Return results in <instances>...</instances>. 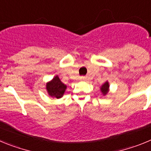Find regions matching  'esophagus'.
Listing matches in <instances>:
<instances>
[{
  "instance_id": "34e87169",
  "label": "esophagus",
  "mask_w": 151,
  "mask_h": 151,
  "mask_svg": "<svg viewBox=\"0 0 151 151\" xmlns=\"http://www.w3.org/2000/svg\"><path fill=\"white\" fill-rule=\"evenodd\" d=\"M80 79L82 80V81H86V80H87V77L82 76V77H81V78H80Z\"/></svg>"
}]
</instances>
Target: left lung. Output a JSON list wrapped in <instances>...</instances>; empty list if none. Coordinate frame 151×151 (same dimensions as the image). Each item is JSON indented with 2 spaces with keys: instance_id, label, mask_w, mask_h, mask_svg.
Returning <instances> with one entry per match:
<instances>
[{
  "instance_id": "left-lung-1",
  "label": "left lung",
  "mask_w": 151,
  "mask_h": 151,
  "mask_svg": "<svg viewBox=\"0 0 151 151\" xmlns=\"http://www.w3.org/2000/svg\"><path fill=\"white\" fill-rule=\"evenodd\" d=\"M100 89H101V93H102L103 95H106L108 92H109V91H110V84H109V82H108L107 81L105 82L104 83L101 85V88Z\"/></svg>"
}]
</instances>
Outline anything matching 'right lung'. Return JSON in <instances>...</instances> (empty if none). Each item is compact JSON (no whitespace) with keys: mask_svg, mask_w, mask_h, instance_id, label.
Wrapping results in <instances>:
<instances>
[{"mask_svg":"<svg viewBox=\"0 0 151 151\" xmlns=\"http://www.w3.org/2000/svg\"><path fill=\"white\" fill-rule=\"evenodd\" d=\"M66 88L67 86L61 82L58 76H55L53 79L46 84V90L49 96L57 99L61 98L63 96Z\"/></svg>","mask_w":151,"mask_h":151,"instance_id":"obj_1","label":"right lung"}]
</instances>
